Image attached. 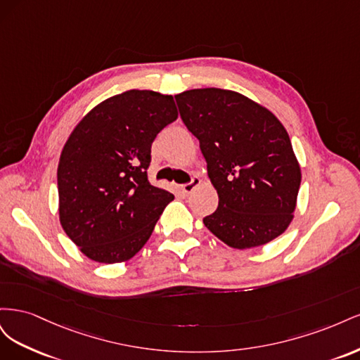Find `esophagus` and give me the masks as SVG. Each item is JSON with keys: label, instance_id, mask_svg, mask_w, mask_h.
<instances>
[{"label": "esophagus", "instance_id": "34e87169", "mask_svg": "<svg viewBox=\"0 0 360 360\" xmlns=\"http://www.w3.org/2000/svg\"><path fill=\"white\" fill-rule=\"evenodd\" d=\"M200 184H201V180H200L198 177H193L189 183L183 184V186H181V191H183V193L189 195V193H192L195 189H197V188L200 186Z\"/></svg>", "mask_w": 360, "mask_h": 360}]
</instances>
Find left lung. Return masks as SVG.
I'll return each instance as SVG.
<instances>
[{
	"instance_id": "left-lung-1",
	"label": "left lung",
	"mask_w": 360,
	"mask_h": 360,
	"mask_svg": "<svg viewBox=\"0 0 360 360\" xmlns=\"http://www.w3.org/2000/svg\"><path fill=\"white\" fill-rule=\"evenodd\" d=\"M176 101L219 197L204 225L236 249L281 236L294 217L302 180L285 127L267 108L231 90L195 89Z\"/></svg>"
}]
</instances>
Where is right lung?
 <instances>
[{
	"label": "right lung",
	"mask_w": 360,
	"mask_h": 360,
	"mask_svg": "<svg viewBox=\"0 0 360 360\" xmlns=\"http://www.w3.org/2000/svg\"><path fill=\"white\" fill-rule=\"evenodd\" d=\"M177 117L172 96L129 90L96 105L73 129L58 162V214L85 257L123 263L147 243L174 200L148 183L151 144Z\"/></svg>",
	"instance_id": "add662e5"
}]
</instances>
